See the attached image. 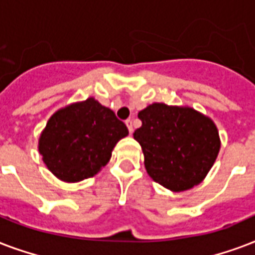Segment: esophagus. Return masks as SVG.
Returning <instances> with one entry per match:
<instances>
[{"label":"esophagus","instance_id":"esophagus-1","mask_svg":"<svg viewBox=\"0 0 255 255\" xmlns=\"http://www.w3.org/2000/svg\"><path fill=\"white\" fill-rule=\"evenodd\" d=\"M125 124L126 126H128V129H129V133H133V122H131V120H126Z\"/></svg>","mask_w":255,"mask_h":255}]
</instances>
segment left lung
Masks as SVG:
<instances>
[{"label":"left lung","mask_w":255,"mask_h":255,"mask_svg":"<svg viewBox=\"0 0 255 255\" xmlns=\"http://www.w3.org/2000/svg\"><path fill=\"white\" fill-rule=\"evenodd\" d=\"M134 131L150 178L171 191L189 190L205 179L220 153V133L212 118L190 106L154 102L138 113Z\"/></svg>","instance_id":"obj_1"}]
</instances>
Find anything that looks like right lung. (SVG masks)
Masks as SVG:
<instances>
[{"mask_svg": "<svg viewBox=\"0 0 255 255\" xmlns=\"http://www.w3.org/2000/svg\"><path fill=\"white\" fill-rule=\"evenodd\" d=\"M129 130L112 109L93 97L61 108L38 138L43 163L58 179L74 183L106 166L117 142Z\"/></svg>", "mask_w": 255, "mask_h": 255, "instance_id": "add662e5", "label": "right lung"}]
</instances>
